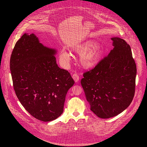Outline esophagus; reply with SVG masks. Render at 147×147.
<instances>
[{
    "mask_svg": "<svg viewBox=\"0 0 147 147\" xmlns=\"http://www.w3.org/2000/svg\"><path fill=\"white\" fill-rule=\"evenodd\" d=\"M72 78H73V79L74 80V81H75L76 83L78 82L79 80V76L77 74H76V73L72 75Z\"/></svg>",
    "mask_w": 147,
    "mask_h": 147,
    "instance_id": "34e87169",
    "label": "esophagus"
}]
</instances>
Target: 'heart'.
I'll list each match as a JSON object with an SVG mask.
<instances>
[{"instance_id": "b5f03b06", "label": "heart", "mask_w": 147, "mask_h": 147, "mask_svg": "<svg viewBox=\"0 0 147 147\" xmlns=\"http://www.w3.org/2000/svg\"><path fill=\"white\" fill-rule=\"evenodd\" d=\"M72 50L80 55L79 62L85 69L93 67L102 57L101 50L98 43L92 40H86L75 46ZM59 58L62 63L66 64L70 61L71 55L63 50L60 52Z\"/></svg>"}]
</instances>
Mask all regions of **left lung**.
<instances>
[{"instance_id": "obj_1", "label": "left lung", "mask_w": 147, "mask_h": 147, "mask_svg": "<svg viewBox=\"0 0 147 147\" xmlns=\"http://www.w3.org/2000/svg\"><path fill=\"white\" fill-rule=\"evenodd\" d=\"M111 40L113 49L94 68L84 72L81 80L90 110L103 119L123 111L135 91L136 65L131 47L122 38Z\"/></svg>"}]
</instances>
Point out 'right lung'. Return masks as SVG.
<instances>
[{"label": "right lung", "mask_w": 147, "mask_h": 147, "mask_svg": "<svg viewBox=\"0 0 147 147\" xmlns=\"http://www.w3.org/2000/svg\"><path fill=\"white\" fill-rule=\"evenodd\" d=\"M57 51L44 46L34 34L25 33L16 43L10 70L16 94L33 117L43 122L63 112L68 89L75 83L68 71L58 66Z\"/></svg>", "instance_id": "right-lung-1"}]
</instances>
